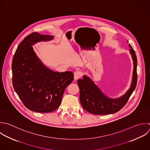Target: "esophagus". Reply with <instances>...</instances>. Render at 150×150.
Wrapping results in <instances>:
<instances>
[{
  "instance_id": "1",
  "label": "esophagus",
  "mask_w": 150,
  "mask_h": 150,
  "mask_svg": "<svg viewBox=\"0 0 150 150\" xmlns=\"http://www.w3.org/2000/svg\"><path fill=\"white\" fill-rule=\"evenodd\" d=\"M82 76V72L81 71H76L74 73V78L75 80H77Z\"/></svg>"
}]
</instances>
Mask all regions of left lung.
<instances>
[{"label":"left lung","mask_w":150,"mask_h":150,"mask_svg":"<svg viewBox=\"0 0 150 150\" xmlns=\"http://www.w3.org/2000/svg\"><path fill=\"white\" fill-rule=\"evenodd\" d=\"M129 52L134 60V71L131 87L127 92L119 98H110L105 96L101 90L87 77L77 81L80 88V101L83 108L90 113L96 115L114 114L124 107L131 95L135 90L137 82V60L135 52L130 45Z\"/></svg>","instance_id":"left-lung-1"}]
</instances>
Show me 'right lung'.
Wrapping results in <instances>:
<instances>
[{
	"label": "right lung",
	"mask_w": 150,
	"mask_h": 150,
	"mask_svg": "<svg viewBox=\"0 0 150 150\" xmlns=\"http://www.w3.org/2000/svg\"><path fill=\"white\" fill-rule=\"evenodd\" d=\"M53 39L50 35L33 32L18 46L12 64L13 88L24 105L38 112H50L57 109L66 87L71 83V71L54 72L45 66L32 46L40 41Z\"/></svg>",
	"instance_id": "add662e5"
}]
</instances>
